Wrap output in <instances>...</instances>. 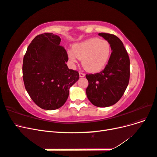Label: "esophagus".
Listing matches in <instances>:
<instances>
[{
    "label": "esophagus",
    "mask_w": 157,
    "mask_h": 157,
    "mask_svg": "<svg viewBox=\"0 0 157 157\" xmlns=\"http://www.w3.org/2000/svg\"><path fill=\"white\" fill-rule=\"evenodd\" d=\"M79 76H80V77H85V75L83 73L79 72Z\"/></svg>",
    "instance_id": "obj_1"
}]
</instances>
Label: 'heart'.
I'll use <instances>...</instances> for the list:
<instances>
[{"label": "heart", "instance_id": "obj_1", "mask_svg": "<svg viewBox=\"0 0 157 157\" xmlns=\"http://www.w3.org/2000/svg\"><path fill=\"white\" fill-rule=\"evenodd\" d=\"M111 54L109 42L98 38H92L75 44L73 50L67 52L71 64L75 65L79 59H82L83 67L90 73H98L103 70L108 63Z\"/></svg>", "mask_w": 157, "mask_h": 157}]
</instances>
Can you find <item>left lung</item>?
Wrapping results in <instances>:
<instances>
[{
	"label": "left lung",
	"mask_w": 157,
	"mask_h": 157,
	"mask_svg": "<svg viewBox=\"0 0 157 157\" xmlns=\"http://www.w3.org/2000/svg\"><path fill=\"white\" fill-rule=\"evenodd\" d=\"M107 40L111 54L105 69L100 73L86 75L88 99L94 105L107 107L115 104L124 94L130 80V58L122 42L109 33L98 34Z\"/></svg>",
	"instance_id": "8db88e82"
}]
</instances>
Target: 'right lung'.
<instances>
[{"mask_svg": "<svg viewBox=\"0 0 157 157\" xmlns=\"http://www.w3.org/2000/svg\"><path fill=\"white\" fill-rule=\"evenodd\" d=\"M60 37L46 33L35 36L23 61V79L29 96L39 107L54 110L64 105L69 88L79 79L77 71L69 69L67 51Z\"/></svg>", "mask_w": 157, "mask_h": 157, "instance_id": "obj_1", "label": "right lung"}]
</instances>
